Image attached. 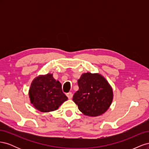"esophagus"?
<instances>
[{
    "mask_svg": "<svg viewBox=\"0 0 149 149\" xmlns=\"http://www.w3.org/2000/svg\"><path fill=\"white\" fill-rule=\"evenodd\" d=\"M66 96H67L69 100H70V99L72 98V96H73V94H72L71 93H68L66 94Z\"/></svg>",
    "mask_w": 149,
    "mask_h": 149,
    "instance_id": "esophagus-1",
    "label": "esophagus"
}]
</instances>
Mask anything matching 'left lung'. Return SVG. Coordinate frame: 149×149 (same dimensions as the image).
Segmentation results:
<instances>
[{"label": "left lung", "instance_id": "left-lung-1", "mask_svg": "<svg viewBox=\"0 0 149 149\" xmlns=\"http://www.w3.org/2000/svg\"><path fill=\"white\" fill-rule=\"evenodd\" d=\"M79 86L73 97L79 110L86 116L96 117L108 110L113 100V90L99 73H83L78 80Z\"/></svg>", "mask_w": 149, "mask_h": 149}]
</instances>
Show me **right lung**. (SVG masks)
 Segmentation results:
<instances>
[{
    "instance_id": "add662e5",
    "label": "right lung",
    "mask_w": 149,
    "mask_h": 149,
    "mask_svg": "<svg viewBox=\"0 0 149 149\" xmlns=\"http://www.w3.org/2000/svg\"><path fill=\"white\" fill-rule=\"evenodd\" d=\"M29 95L33 107L42 112L55 111L68 100L61 83L51 73L37 76L31 83Z\"/></svg>"
}]
</instances>
